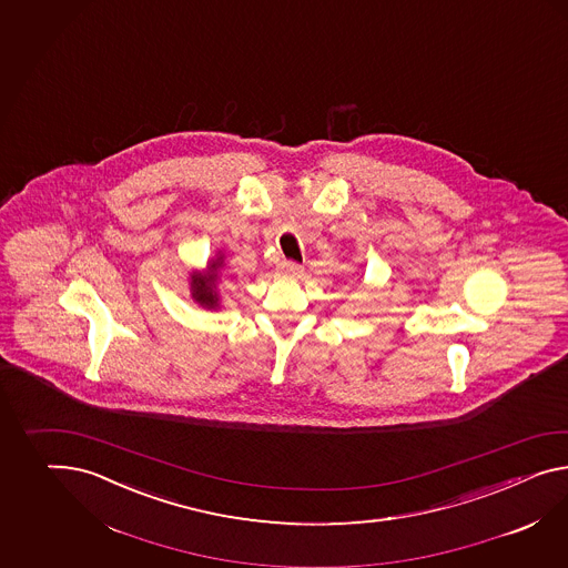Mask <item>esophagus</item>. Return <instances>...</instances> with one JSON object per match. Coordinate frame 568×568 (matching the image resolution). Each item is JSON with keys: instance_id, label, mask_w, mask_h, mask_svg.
<instances>
[{"instance_id": "34e87169", "label": "esophagus", "mask_w": 568, "mask_h": 568, "mask_svg": "<svg viewBox=\"0 0 568 568\" xmlns=\"http://www.w3.org/2000/svg\"><path fill=\"white\" fill-rule=\"evenodd\" d=\"M280 272H282L284 276H298V274L303 272V265H301V263L291 262V260H284V262L280 263Z\"/></svg>"}]
</instances>
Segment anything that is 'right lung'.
I'll return each instance as SVG.
<instances>
[{
    "mask_svg": "<svg viewBox=\"0 0 568 568\" xmlns=\"http://www.w3.org/2000/svg\"><path fill=\"white\" fill-rule=\"evenodd\" d=\"M224 265V255L220 253L216 260L207 263L205 272H193L191 274V296L195 303L204 308H219V294H216V284H219L220 267Z\"/></svg>",
    "mask_w": 568,
    "mask_h": 568,
    "instance_id": "obj_1",
    "label": "right lung"
}]
</instances>
